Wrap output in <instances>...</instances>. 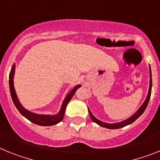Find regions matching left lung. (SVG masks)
<instances>
[{
    "label": "left lung",
    "mask_w": 160,
    "mask_h": 160,
    "mask_svg": "<svg viewBox=\"0 0 160 160\" xmlns=\"http://www.w3.org/2000/svg\"><path fill=\"white\" fill-rule=\"evenodd\" d=\"M152 71H151V68H150V86H149V90H148V94L147 96V98L145 100V102H143L141 107L138 109V111H136V113L133 114L132 116L130 117L128 119L125 120L123 122H118V123H114V124H110V123H106V122H103L99 121L98 119L95 118V117L91 114L90 111H89V114H90V116L91 118V119L94 121V122H96L97 124H98L99 126L102 127V128H108V129H118V128H123L125 126H128L129 124L132 123L133 122H135V120L138 118V117L140 116L141 114L144 112L145 111V109L147 108L148 107V104L149 102V100H150V98H151V94H152Z\"/></svg>",
    "instance_id": "obj_1"
}]
</instances>
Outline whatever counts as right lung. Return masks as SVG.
Instances as JSON below:
<instances>
[{
  "label": "right lung",
  "mask_w": 160,
  "mask_h": 160,
  "mask_svg": "<svg viewBox=\"0 0 160 160\" xmlns=\"http://www.w3.org/2000/svg\"><path fill=\"white\" fill-rule=\"evenodd\" d=\"M14 70H15V65H13V66L12 67V70H11L10 73H9V90H10V94L11 97H12V102H13L14 105L17 107V109L19 111V112L21 113L24 117H25L27 119H29L30 122H33V123L37 124V125L52 126L60 122L62 120L63 117H64L65 111H66V106H67L68 102L70 101V99L72 98L73 94H75L76 90H77L79 87H81V86H80V85L76 86V87L67 94V96L66 97L64 101H63L61 111H59L58 114H56V115H39V114H33V113L29 112L27 110L24 109V107H22V106L21 105V103L18 101V97H17L16 92H15V90H14L13 87Z\"/></svg>",
  "instance_id": "add662e5"
}]
</instances>
